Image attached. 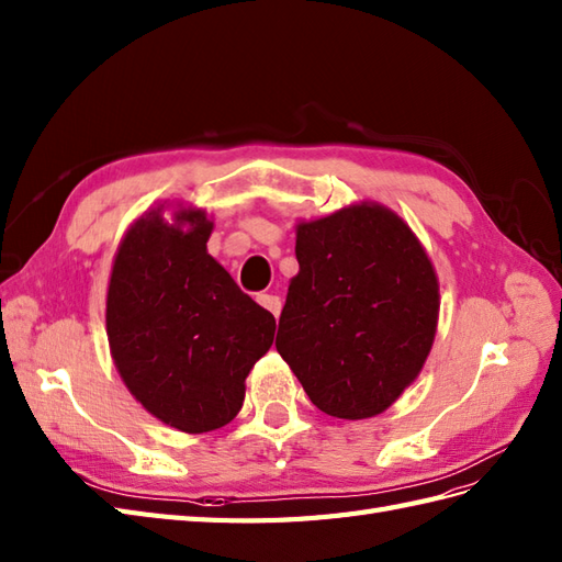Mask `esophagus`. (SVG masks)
Returning <instances> with one entry per match:
<instances>
[{"label":"esophagus","instance_id":"obj_1","mask_svg":"<svg viewBox=\"0 0 562 562\" xmlns=\"http://www.w3.org/2000/svg\"><path fill=\"white\" fill-rule=\"evenodd\" d=\"M257 303L262 305L265 310H269L273 317H279L281 314V307H283V303H281V297L279 295H273V293H262V295H257Z\"/></svg>","mask_w":562,"mask_h":562}]
</instances>
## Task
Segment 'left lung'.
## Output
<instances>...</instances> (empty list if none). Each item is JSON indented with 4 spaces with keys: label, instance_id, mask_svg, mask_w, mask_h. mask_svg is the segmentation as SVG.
Returning a JSON list of instances; mask_svg holds the SVG:
<instances>
[{
    "label": "left lung",
    "instance_id": "left-lung-1",
    "mask_svg": "<svg viewBox=\"0 0 562 562\" xmlns=\"http://www.w3.org/2000/svg\"><path fill=\"white\" fill-rule=\"evenodd\" d=\"M295 257L279 355L322 413H384L434 344L439 283L427 252L401 216L358 204L300 224Z\"/></svg>",
    "mask_w": 562,
    "mask_h": 562
}]
</instances>
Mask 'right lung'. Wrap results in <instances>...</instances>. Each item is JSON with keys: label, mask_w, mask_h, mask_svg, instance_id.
<instances>
[{"label": "right lung", "mask_w": 562, "mask_h": 562, "mask_svg": "<svg viewBox=\"0 0 562 562\" xmlns=\"http://www.w3.org/2000/svg\"><path fill=\"white\" fill-rule=\"evenodd\" d=\"M131 226L106 293V336L121 379L147 413L202 434L238 415L245 376L271 348L277 319L207 255L200 210Z\"/></svg>", "instance_id": "add662e5"}]
</instances>
